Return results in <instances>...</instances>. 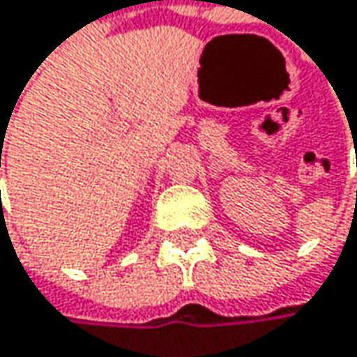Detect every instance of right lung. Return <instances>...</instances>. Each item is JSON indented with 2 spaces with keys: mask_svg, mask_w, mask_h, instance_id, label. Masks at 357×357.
I'll use <instances>...</instances> for the list:
<instances>
[{
  "mask_svg": "<svg viewBox=\"0 0 357 357\" xmlns=\"http://www.w3.org/2000/svg\"><path fill=\"white\" fill-rule=\"evenodd\" d=\"M0 165H1V163H0Z\"/></svg>",
  "mask_w": 357,
  "mask_h": 357,
  "instance_id": "add662e5",
  "label": "right lung"
}]
</instances>
